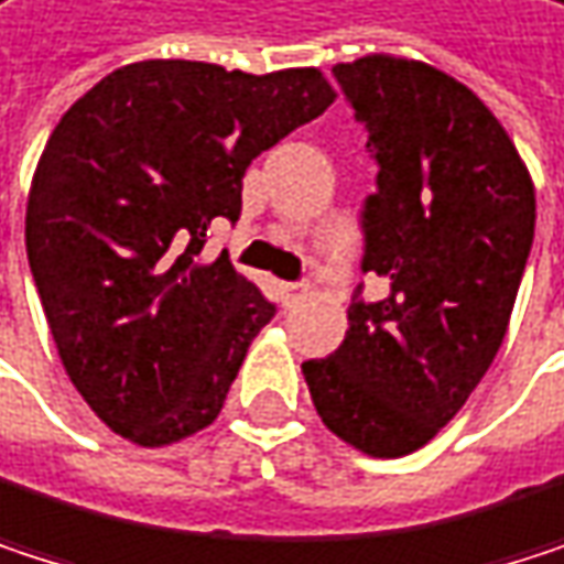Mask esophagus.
I'll return each mask as SVG.
<instances>
[{"label":"esophagus","mask_w":564,"mask_h":564,"mask_svg":"<svg viewBox=\"0 0 564 564\" xmlns=\"http://www.w3.org/2000/svg\"><path fill=\"white\" fill-rule=\"evenodd\" d=\"M282 295H285L289 302H295V299H305V295H308V289H305V285H299V282H285V285H282Z\"/></svg>","instance_id":"1"}]
</instances>
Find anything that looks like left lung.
<instances>
[{
	"mask_svg": "<svg viewBox=\"0 0 564 564\" xmlns=\"http://www.w3.org/2000/svg\"><path fill=\"white\" fill-rule=\"evenodd\" d=\"M381 173L365 209V272L332 358L302 375L322 423L398 459L456 417L489 371L535 232V183L499 118L453 75L375 52L335 65Z\"/></svg>",
	"mask_w": 564,
	"mask_h": 564,
	"instance_id": "8db88e82",
	"label": "left lung"
}]
</instances>
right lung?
<instances>
[{
	"label": "right lung",
	"instance_id": "obj_1",
	"mask_svg": "<svg viewBox=\"0 0 564 564\" xmlns=\"http://www.w3.org/2000/svg\"><path fill=\"white\" fill-rule=\"evenodd\" d=\"M338 98L318 68L269 75L143 58L55 124L25 203V249L88 408L138 446L219 417L272 305L229 256L203 259L213 219H239L246 166Z\"/></svg>",
	"mask_w": 564,
	"mask_h": 564
}]
</instances>
